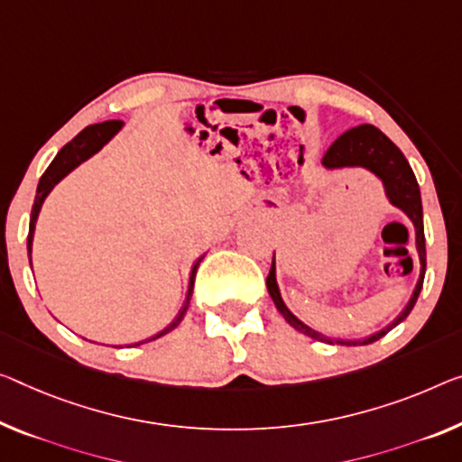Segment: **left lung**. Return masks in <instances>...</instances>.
Masks as SVG:
<instances>
[{
    "instance_id": "left-lung-1",
    "label": "left lung",
    "mask_w": 462,
    "mask_h": 462,
    "mask_svg": "<svg viewBox=\"0 0 462 462\" xmlns=\"http://www.w3.org/2000/svg\"><path fill=\"white\" fill-rule=\"evenodd\" d=\"M322 165L326 169H345V167H364L367 171L374 173L384 186L386 198L393 207L401 208L404 215L411 218V223L415 226V247L417 254H420V281L413 289V295H411L409 303L404 305V310L399 316L394 318L393 322L384 328L374 332L370 337L364 338H330L324 337L322 332H316L314 328H310L308 324H303L300 318H295L291 314V310L285 305L279 291V282H276V262L273 255V266L271 273L266 276V287L268 293H271L273 301L276 305V310L281 311L282 318L293 326L295 330L303 332L316 340H322V343H330V345H346V346H357V345H370L380 340L384 335H388L394 326H399L404 318L411 314L413 305L417 301V297L421 293L423 287V276H425V233H423V207H421V191H420V183L415 180L413 169H411L409 161L404 159V154L399 151V146L394 144L393 140L384 136L378 127H374L370 124L351 127L345 134L332 142L328 151H326Z\"/></svg>"
}]
</instances>
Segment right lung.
I'll use <instances>...</instances> for the list:
<instances>
[{
    "label": "right lung",
    "instance_id": "right-lung-1",
    "mask_svg": "<svg viewBox=\"0 0 462 462\" xmlns=\"http://www.w3.org/2000/svg\"><path fill=\"white\" fill-rule=\"evenodd\" d=\"M122 125H124V122H119V119H111V122H103V124H95V125L84 127V130L78 134V136L72 142H68V144L61 148V151L58 152V157L51 161V165H49L47 171L42 173L39 186H37V196H34V204H32V212H31V225H28V258H31V254H32L34 225H37L41 207H42V202H45V198L49 196V191H51L55 186H58V183L68 173H72L78 165H82V162L88 161L92 154H97L98 151H101V148L107 144V142L113 136H116L119 130H122ZM200 260H196V264L191 266L186 303H183V308H181L180 314H177L175 320L169 324L167 328H162L159 335H154L151 338L142 340V343H148V340L161 338L162 335H167V332H171L173 328H177V326H180V322L183 320V314H186V310H188V305H189V297H191V291H194V279H196L198 266H200ZM31 266H32V260H31ZM142 343H136V345H142Z\"/></svg>",
    "mask_w": 462,
    "mask_h": 462
}]
</instances>
